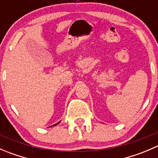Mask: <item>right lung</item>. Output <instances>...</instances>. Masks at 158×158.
<instances>
[{"label": "right lung", "mask_w": 158, "mask_h": 158, "mask_svg": "<svg viewBox=\"0 0 158 158\" xmlns=\"http://www.w3.org/2000/svg\"><path fill=\"white\" fill-rule=\"evenodd\" d=\"M60 122H58V123H56V124H55V125H52V126H50V127H52V126H55V125H58V124H59V123H60Z\"/></svg>", "instance_id": "obj_1"}]
</instances>
